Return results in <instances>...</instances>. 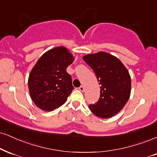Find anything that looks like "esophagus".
Listing matches in <instances>:
<instances>
[{
	"label": "esophagus",
	"mask_w": 157,
	"mask_h": 157,
	"mask_svg": "<svg viewBox=\"0 0 157 157\" xmlns=\"http://www.w3.org/2000/svg\"><path fill=\"white\" fill-rule=\"evenodd\" d=\"M78 90L81 91V92H84V86H79V88H78Z\"/></svg>",
	"instance_id": "esophagus-1"
}]
</instances>
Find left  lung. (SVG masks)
Listing matches in <instances>:
<instances>
[{"label": "left lung", "mask_w": 157, "mask_h": 157, "mask_svg": "<svg viewBox=\"0 0 157 157\" xmlns=\"http://www.w3.org/2000/svg\"><path fill=\"white\" fill-rule=\"evenodd\" d=\"M93 70L100 85L98 101L89 105L97 117L111 118L119 113L128 101L131 92V78L128 71L117 57L100 52L83 57Z\"/></svg>", "instance_id": "obj_1"}]
</instances>
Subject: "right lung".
<instances>
[{
	"instance_id": "1",
	"label": "right lung",
	"mask_w": 157,
	"mask_h": 157,
	"mask_svg": "<svg viewBox=\"0 0 157 157\" xmlns=\"http://www.w3.org/2000/svg\"><path fill=\"white\" fill-rule=\"evenodd\" d=\"M73 59L66 48L56 47L44 54L32 69L29 92L33 101L41 110L52 111L67 100L74 87L66 68Z\"/></svg>"
}]
</instances>
